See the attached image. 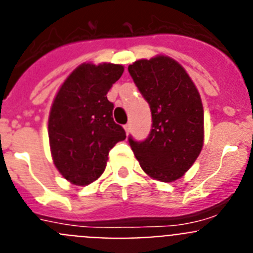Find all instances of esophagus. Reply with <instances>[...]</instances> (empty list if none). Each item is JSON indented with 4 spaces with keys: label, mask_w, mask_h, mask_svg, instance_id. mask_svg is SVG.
Masks as SVG:
<instances>
[{
    "label": "esophagus",
    "mask_w": 253,
    "mask_h": 253,
    "mask_svg": "<svg viewBox=\"0 0 253 253\" xmlns=\"http://www.w3.org/2000/svg\"><path fill=\"white\" fill-rule=\"evenodd\" d=\"M124 129L125 131H126V134H129V131H130V124H125Z\"/></svg>",
    "instance_id": "obj_1"
}]
</instances>
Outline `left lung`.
I'll return each mask as SVG.
<instances>
[{"label":"left lung","instance_id":"8db88e82","mask_svg":"<svg viewBox=\"0 0 253 253\" xmlns=\"http://www.w3.org/2000/svg\"><path fill=\"white\" fill-rule=\"evenodd\" d=\"M128 71L149 104L152 129L147 139L129 144L149 177L172 182L193 166L204 143L200 95L184 67L166 55L135 60Z\"/></svg>","mask_w":253,"mask_h":253}]
</instances>
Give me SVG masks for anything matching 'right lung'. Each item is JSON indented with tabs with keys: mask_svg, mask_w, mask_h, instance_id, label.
Listing matches in <instances>:
<instances>
[{
	"mask_svg": "<svg viewBox=\"0 0 253 253\" xmlns=\"http://www.w3.org/2000/svg\"><path fill=\"white\" fill-rule=\"evenodd\" d=\"M124 72L122 64L84 63L67 77L51 105L49 144L55 167L66 180L84 186L105 171L110 149L126 138L113 119L106 95Z\"/></svg>",
	"mask_w": 253,
	"mask_h": 253,
	"instance_id": "add662e5",
	"label": "right lung"
}]
</instances>
